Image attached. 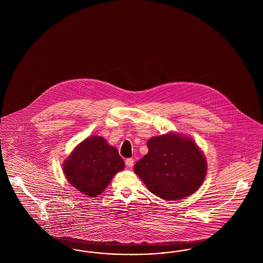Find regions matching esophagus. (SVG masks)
<instances>
[{
	"mask_svg": "<svg viewBox=\"0 0 263 263\" xmlns=\"http://www.w3.org/2000/svg\"><path fill=\"white\" fill-rule=\"evenodd\" d=\"M125 165L129 167H133V165H134V160L132 159V158H127V159L125 160Z\"/></svg>",
	"mask_w": 263,
	"mask_h": 263,
	"instance_id": "34e87169",
	"label": "esophagus"
}]
</instances>
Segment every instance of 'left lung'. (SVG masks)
<instances>
[{"label":"left lung","instance_id":"obj_1","mask_svg":"<svg viewBox=\"0 0 263 263\" xmlns=\"http://www.w3.org/2000/svg\"><path fill=\"white\" fill-rule=\"evenodd\" d=\"M147 147L134 171L152 194L177 200L199 189L206 175V160L192 139L167 133L151 138Z\"/></svg>","mask_w":263,"mask_h":263}]
</instances>
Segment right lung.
I'll return each mask as SVG.
<instances>
[{
	"instance_id": "right-lung-1",
	"label": "right lung",
	"mask_w": 263,
	"mask_h": 263,
	"mask_svg": "<svg viewBox=\"0 0 263 263\" xmlns=\"http://www.w3.org/2000/svg\"><path fill=\"white\" fill-rule=\"evenodd\" d=\"M119 152L100 136L79 143L64 161L68 182L88 197H97L106 189L117 173L124 170Z\"/></svg>"
}]
</instances>
